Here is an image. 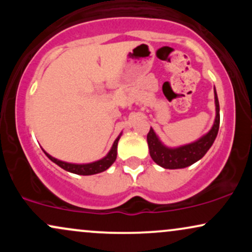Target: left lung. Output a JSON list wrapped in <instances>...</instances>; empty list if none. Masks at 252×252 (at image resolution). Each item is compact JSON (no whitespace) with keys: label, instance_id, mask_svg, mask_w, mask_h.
I'll use <instances>...</instances> for the list:
<instances>
[{"label":"left lung","instance_id":"8db88e82","mask_svg":"<svg viewBox=\"0 0 252 252\" xmlns=\"http://www.w3.org/2000/svg\"><path fill=\"white\" fill-rule=\"evenodd\" d=\"M215 102H216V120L212 129L206 135L202 136L195 142L186 144V146L178 147V148H168L163 146L158 137L156 136L154 130L150 128L147 141H148L149 153L152 158L158 166L166 169H179L189 167L193 164L207 153L215 142L218 135L219 123H220V115H219V102L215 89Z\"/></svg>","mask_w":252,"mask_h":252}]
</instances>
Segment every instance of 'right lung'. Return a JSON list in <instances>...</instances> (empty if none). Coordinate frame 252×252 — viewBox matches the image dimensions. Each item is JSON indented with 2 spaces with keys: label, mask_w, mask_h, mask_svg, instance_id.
Wrapping results in <instances>:
<instances>
[{
  "label": "right lung",
  "mask_w": 252,
  "mask_h": 252,
  "mask_svg": "<svg viewBox=\"0 0 252 252\" xmlns=\"http://www.w3.org/2000/svg\"><path fill=\"white\" fill-rule=\"evenodd\" d=\"M120 136H118L116 140H115L114 144H112V148L108 153V155H106L105 158H103L102 160L96 161V162H92V163L76 164V163L63 162V161H60V160H57V158H54L53 156L47 154L46 152H43V153L47 155V158H50L51 161H53L54 163H57L58 166L62 167L63 169L67 170V172L74 173V174H78V175L97 174V173H102V172H104V170L108 169L109 167L115 162V160H116V158H117V143H118V140H120Z\"/></svg>",
  "instance_id": "add662e5"
}]
</instances>
